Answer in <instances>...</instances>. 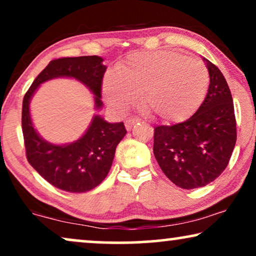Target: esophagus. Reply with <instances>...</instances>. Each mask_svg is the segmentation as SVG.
Returning a JSON list of instances; mask_svg holds the SVG:
<instances>
[{
  "instance_id": "esophagus-1",
  "label": "esophagus",
  "mask_w": 256,
  "mask_h": 256,
  "mask_svg": "<svg viewBox=\"0 0 256 256\" xmlns=\"http://www.w3.org/2000/svg\"><path fill=\"white\" fill-rule=\"evenodd\" d=\"M138 118H127V120H126V122H124L126 129H127V130H130V129L134 127L136 124H138Z\"/></svg>"
}]
</instances>
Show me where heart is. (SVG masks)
I'll return each mask as SVG.
<instances>
[{
  "mask_svg": "<svg viewBox=\"0 0 256 256\" xmlns=\"http://www.w3.org/2000/svg\"><path fill=\"white\" fill-rule=\"evenodd\" d=\"M210 76L197 58L174 51L135 52L108 72L102 96L118 113H124L141 96L143 110L162 124H180L204 102Z\"/></svg>",
  "mask_w": 256,
  "mask_h": 256,
  "instance_id": "1",
  "label": "heart"
}]
</instances>
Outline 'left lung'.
Here are the masks:
<instances>
[{"mask_svg":"<svg viewBox=\"0 0 256 256\" xmlns=\"http://www.w3.org/2000/svg\"><path fill=\"white\" fill-rule=\"evenodd\" d=\"M210 74L204 102L186 121L158 126L154 155L164 174L182 188L205 186L218 178L232 156L236 122L230 87L220 70L202 58Z\"/></svg>","mask_w":256,"mask_h":256,"instance_id":"left-lung-1","label":"left lung"}]
</instances>
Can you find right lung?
Here are the masks:
<instances>
[{
    "label": "right lung",
    "mask_w": 256,
    "mask_h": 256,
    "mask_svg": "<svg viewBox=\"0 0 256 256\" xmlns=\"http://www.w3.org/2000/svg\"><path fill=\"white\" fill-rule=\"evenodd\" d=\"M98 56L59 58L42 71L23 99L22 130L26 158L34 170L54 188L82 194L96 188L110 172L115 149L126 130L124 122L110 124L94 115L88 129L76 141L54 144L42 138L30 115V100L40 84L54 78H73L94 94L96 110L102 107L101 86L107 66Z\"/></svg>",
    "instance_id": "1"
}]
</instances>
